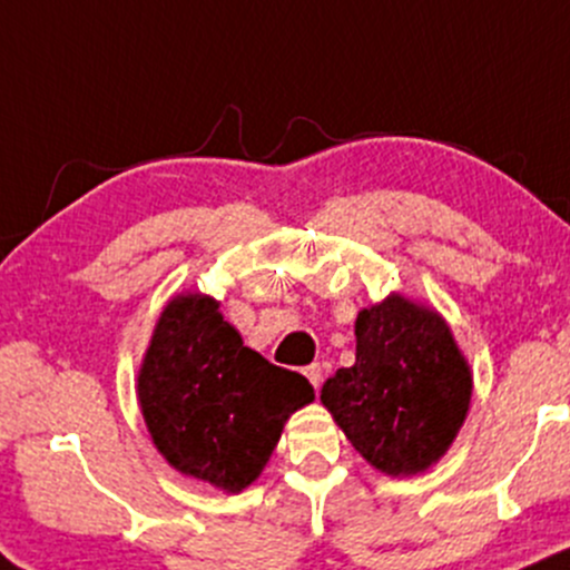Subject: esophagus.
<instances>
[{
  "label": "esophagus",
  "mask_w": 570,
  "mask_h": 570,
  "mask_svg": "<svg viewBox=\"0 0 570 570\" xmlns=\"http://www.w3.org/2000/svg\"><path fill=\"white\" fill-rule=\"evenodd\" d=\"M304 376L312 382V387H315V390H320V385H323V368H320L317 363H312V366H306V368H304Z\"/></svg>",
  "instance_id": "esophagus-1"
}]
</instances>
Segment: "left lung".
I'll return each instance as SVG.
<instances>
[{
    "instance_id": "1",
    "label": "left lung",
    "mask_w": 570,
    "mask_h": 570,
    "mask_svg": "<svg viewBox=\"0 0 570 570\" xmlns=\"http://www.w3.org/2000/svg\"><path fill=\"white\" fill-rule=\"evenodd\" d=\"M474 374L433 306L401 293L357 312L355 363L320 401L368 465L387 476L423 474L465 423Z\"/></svg>"
}]
</instances>
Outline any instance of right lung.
Instances as JSON below:
<instances>
[{"label":"right lung","instance_id":"1","mask_svg":"<svg viewBox=\"0 0 570 570\" xmlns=\"http://www.w3.org/2000/svg\"><path fill=\"white\" fill-rule=\"evenodd\" d=\"M137 399L171 469L236 495L261 476L287 417L315 401V387L245 347L217 298L188 291L166 302L153 328Z\"/></svg>","mask_w":570,"mask_h":570}]
</instances>
